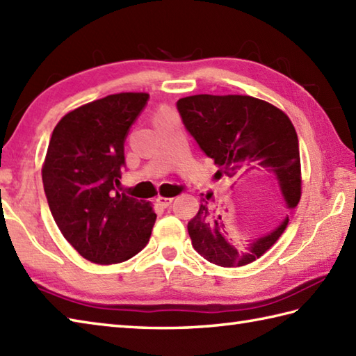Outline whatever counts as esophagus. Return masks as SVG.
<instances>
[{
    "label": "esophagus",
    "mask_w": 356,
    "mask_h": 356,
    "mask_svg": "<svg viewBox=\"0 0 356 356\" xmlns=\"http://www.w3.org/2000/svg\"><path fill=\"white\" fill-rule=\"evenodd\" d=\"M157 202H159V205L160 207H170L171 205V202H172V197H163V196H159L157 197Z\"/></svg>",
    "instance_id": "1"
}]
</instances>
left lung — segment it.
I'll return each instance as SVG.
<instances>
[{
    "label": "left lung",
    "mask_w": 356,
    "mask_h": 356,
    "mask_svg": "<svg viewBox=\"0 0 356 356\" xmlns=\"http://www.w3.org/2000/svg\"><path fill=\"white\" fill-rule=\"evenodd\" d=\"M177 109L185 128L219 171L233 177L250 170L273 174L289 210L299 204L302 190L298 134L289 115L273 104L250 95L184 97ZM204 196V194H202ZM200 197L197 214L188 222V234L196 252L219 267H242L268 252L289 225V218L247 245L228 241L225 222L210 199Z\"/></svg>",
    "instance_id": "8db88e82"
}]
</instances>
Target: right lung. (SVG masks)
<instances>
[{"label":"right lung","mask_w":356,"mask_h":356,"mask_svg":"<svg viewBox=\"0 0 356 356\" xmlns=\"http://www.w3.org/2000/svg\"><path fill=\"white\" fill-rule=\"evenodd\" d=\"M146 92H120L83 104L54 128L41 176L61 234L85 259L109 266L131 259L151 238V202L118 193L124 138Z\"/></svg>","instance_id":"obj_1"}]
</instances>
